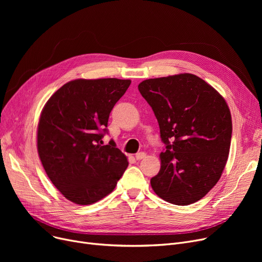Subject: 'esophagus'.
I'll use <instances>...</instances> for the list:
<instances>
[{"mask_svg":"<svg viewBox=\"0 0 262 262\" xmlns=\"http://www.w3.org/2000/svg\"><path fill=\"white\" fill-rule=\"evenodd\" d=\"M145 156H146V154H145L144 152L137 153V154H136V159H137V160H141V159L145 158Z\"/></svg>","mask_w":262,"mask_h":262,"instance_id":"obj_1","label":"esophagus"}]
</instances>
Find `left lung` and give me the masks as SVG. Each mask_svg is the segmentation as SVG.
Masks as SVG:
<instances>
[{"label": "left lung", "instance_id": "left-lung-1", "mask_svg": "<svg viewBox=\"0 0 262 262\" xmlns=\"http://www.w3.org/2000/svg\"><path fill=\"white\" fill-rule=\"evenodd\" d=\"M138 89L152 107L166 144L150 186L174 205L200 201L219 182L228 158L232 123L227 103L190 73L145 79Z\"/></svg>", "mask_w": 262, "mask_h": 262}]
</instances>
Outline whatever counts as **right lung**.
Returning a JSON list of instances; mask_svg holds the SVG:
<instances>
[{"label": "right lung", "instance_id": "obj_1", "mask_svg": "<svg viewBox=\"0 0 262 262\" xmlns=\"http://www.w3.org/2000/svg\"><path fill=\"white\" fill-rule=\"evenodd\" d=\"M129 79L79 78L55 92L41 112L37 148L53 185L69 201L91 205L112 193L128 166L110 140L108 118Z\"/></svg>", "mask_w": 262, "mask_h": 262}]
</instances>
